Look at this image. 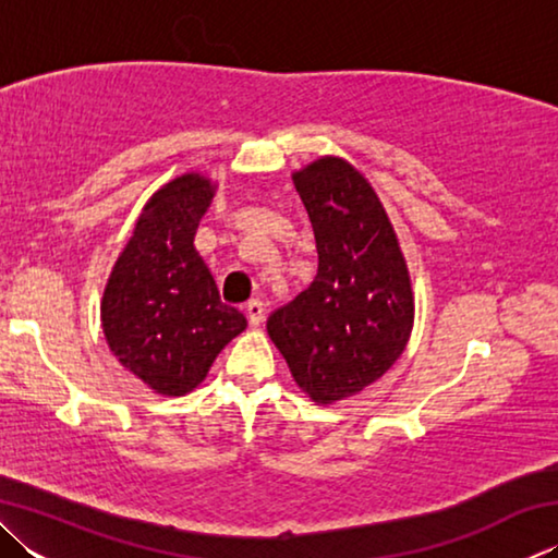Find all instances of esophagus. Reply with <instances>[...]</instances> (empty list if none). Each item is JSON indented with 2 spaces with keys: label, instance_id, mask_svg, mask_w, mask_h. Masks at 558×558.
Instances as JSON below:
<instances>
[{
  "label": "esophagus",
  "instance_id": "obj_1",
  "mask_svg": "<svg viewBox=\"0 0 558 558\" xmlns=\"http://www.w3.org/2000/svg\"><path fill=\"white\" fill-rule=\"evenodd\" d=\"M263 313H266V310H263L260 300H251L248 305H245V315H248L251 327H258L263 323Z\"/></svg>",
  "mask_w": 558,
  "mask_h": 558
}]
</instances>
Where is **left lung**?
I'll return each instance as SVG.
<instances>
[{"label": "left lung", "instance_id": "left-lung-1", "mask_svg": "<svg viewBox=\"0 0 558 558\" xmlns=\"http://www.w3.org/2000/svg\"><path fill=\"white\" fill-rule=\"evenodd\" d=\"M317 243V276L276 310L268 335L317 405L356 396L391 369L413 329V288L379 194L354 165L325 155L292 172Z\"/></svg>", "mask_w": 558, "mask_h": 558}]
</instances>
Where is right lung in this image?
Segmentation results:
<instances>
[{
  "mask_svg": "<svg viewBox=\"0 0 558 558\" xmlns=\"http://www.w3.org/2000/svg\"><path fill=\"white\" fill-rule=\"evenodd\" d=\"M214 179L184 172L149 196L100 300L102 335L130 374L162 396H186L221 349L245 329L223 305L194 245L216 194Z\"/></svg>",
  "mask_w": 558,
  "mask_h": 558,
  "instance_id": "1",
  "label": "right lung"
}]
</instances>
